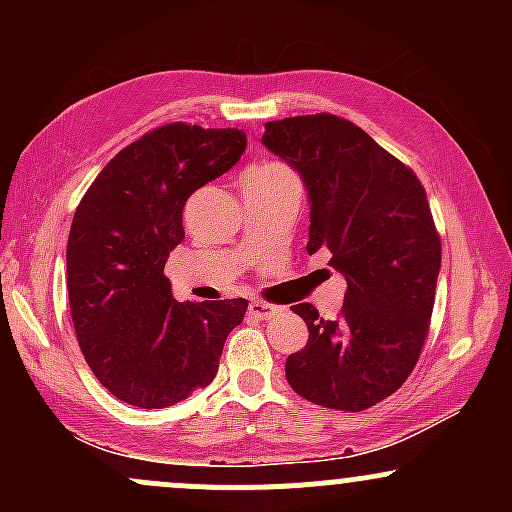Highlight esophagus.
<instances>
[{"mask_svg": "<svg viewBox=\"0 0 512 512\" xmlns=\"http://www.w3.org/2000/svg\"><path fill=\"white\" fill-rule=\"evenodd\" d=\"M248 313L252 317H257V320H269L276 313V305L272 303H264V301H252L248 305Z\"/></svg>", "mask_w": 512, "mask_h": 512, "instance_id": "obj_1", "label": "esophagus"}]
</instances>
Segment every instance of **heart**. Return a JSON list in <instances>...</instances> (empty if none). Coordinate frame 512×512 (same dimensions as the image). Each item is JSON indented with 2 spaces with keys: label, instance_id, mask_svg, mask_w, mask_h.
Segmentation results:
<instances>
[{
  "label": "heart",
  "instance_id": "b5f03b06",
  "mask_svg": "<svg viewBox=\"0 0 512 512\" xmlns=\"http://www.w3.org/2000/svg\"><path fill=\"white\" fill-rule=\"evenodd\" d=\"M262 168H272V166H262ZM257 170H260V168H257Z\"/></svg>",
  "mask_w": 512,
  "mask_h": 512
}]
</instances>
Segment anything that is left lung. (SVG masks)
I'll list each match as a JSON object with an SVG mask.
<instances>
[{
	"label": "left lung",
	"instance_id": "obj_1",
	"mask_svg": "<svg viewBox=\"0 0 512 512\" xmlns=\"http://www.w3.org/2000/svg\"><path fill=\"white\" fill-rule=\"evenodd\" d=\"M262 144L303 178L310 202L308 252L330 250L346 279L342 313L320 320L291 305L308 344L286 358V380L308 402L363 411L402 387L428 334L440 238L414 170L337 115L264 125Z\"/></svg>",
	"mask_w": 512,
	"mask_h": 512
}]
</instances>
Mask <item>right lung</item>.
Segmentation results:
<instances>
[{"instance_id": "add662e5", "label": "right lung", "mask_w": 512, "mask_h": 512, "mask_svg": "<svg viewBox=\"0 0 512 512\" xmlns=\"http://www.w3.org/2000/svg\"><path fill=\"white\" fill-rule=\"evenodd\" d=\"M243 129L173 122L125 146L76 207L67 291L81 354L110 395L163 409L207 387L248 301L178 303L163 274L195 190L243 156Z\"/></svg>"}]
</instances>
